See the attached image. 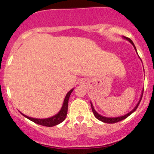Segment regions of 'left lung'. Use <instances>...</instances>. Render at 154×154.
Listing matches in <instances>:
<instances>
[{
    "instance_id": "left-lung-1",
    "label": "left lung",
    "mask_w": 154,
    "mask_h": 154,
    "mask_svg": "<svg viewBox=\"0 0 154 154\" xmlns=\"http://www.w3.org/2000/svg\"><path fill=\"white\" fill-rule=\"evenodd\" d=\"M123 38L125 39V40H128V41L130 42V43H131L132 45H133L134 48H135V51H136V52H137V50H136V48H135V45H134L133 42H132V40H131V39H130V38H126V37H124V36H123ZM138 57H139V56H138ZM139 58H140V57H139ZM140 60H141V59H140ZM143 90H144V88H143V89L142 93H141V95H140V99H139V100H138V102H137V103L136 104L135 106L134 107V109H132V110L130 111V112L127 113V114H125V115H123V116H116V117H108V116H104L100 115V114H98V113L97 112V111L95 110L94 106H93V103H92V102L91 101L92 111H93V114H94V116H95V117H96L97 119H98V120H100V121L103 122L108 123V124L116 123V122H119V121H122V120L126 119L127 117H128V116H130V114H132V113H133L134 111H135L136 110V109H137V106H138L140 102V100H141V98H142L143 94Z\"/></svg>"
}]
</instances>
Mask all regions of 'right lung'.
<instances>
[{"label": "right lung", "instance_id": "1", "mask_svg": "<svg viewBox=\"0 0 154 154\" xmlns=\"http://www.w3.org/2000/svg\"><path fill=\"white\" fill-rule=\"evenodd\" d=\"M74 91V88H72V90H70L68 93H66V96H65L64 100H63L62 106H61V109L59 112L56 114H55L54 116H51V117L48 118H45V119H37V118H33L30 117V116H28L25 115V114H22L21 111L19 112L22 114L24 117H26V119H29L30 121L33 122L38 124V125H43V126L45 127H54L56 125H59V124L61 123L63 120L66 118V114H67V110H68V102L69 99V96L72 93V91Z\"/></svg>", "mask_w": 154, "mask_h": 154}]
</instances>
